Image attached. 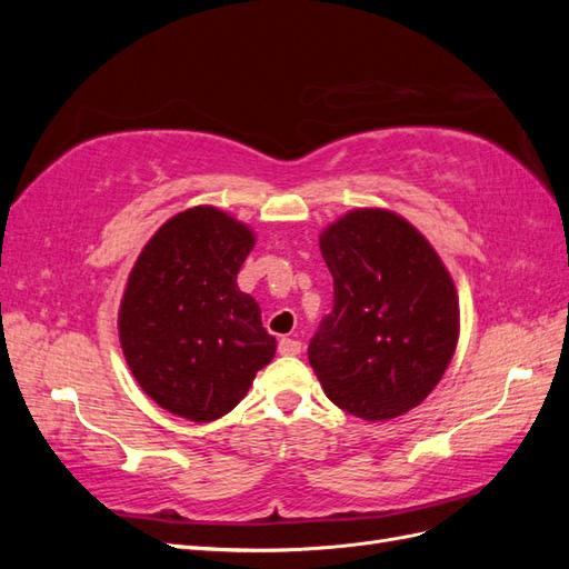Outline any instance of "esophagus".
Here are the masks:
<instances>
[{"instance_id":"1","label":"esophagus","mask_w":569,"mask_h":569,"mask_svg":"<svg viewBox=\"0 0 569 569\" xmlns=\"http://www.w3.org/2000/svg\"><path fill=\"white\" fill-rule=\"evenodd\" d=\"M278 351H280L282 356H299V353H301V341L282 337L280 343H278Z\"/></svg>"}]
</instances>
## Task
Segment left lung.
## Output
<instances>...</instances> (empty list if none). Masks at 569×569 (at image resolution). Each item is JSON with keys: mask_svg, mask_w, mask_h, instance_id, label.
<instances>
[{"mask_svg": "<svg viewBox=\"0 0 569 569\" xmlns=\"http://www.w3.org/2000/svg\"><path fill=\"white\" fill-rule=\"evenodd\" d=\"M335 306L308 360L335 406L363 420L416 408L449 368L458 297L449 270L401 216L358 209L320 234Z\"/></svg>", "mask_w": 569, "mask_h": 569, "instance_id": "left-lung-1", "label": "left lung"}]
</instances>
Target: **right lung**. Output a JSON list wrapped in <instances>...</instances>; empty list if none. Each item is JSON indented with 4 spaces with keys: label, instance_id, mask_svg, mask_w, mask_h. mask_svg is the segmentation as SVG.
<instances>
[{
    "label": "right lung",
    "instance_id": "obj_1",
    "mask_svg": "<svg viewBox=\"0 0 569 569\" xmlns=\"http://www.w3.org/2000/svg\"><path fill=\"white\" fill-rule=\"evenodd\" d=\"M251 249L247 226L197 206L170 218L137 258L120 301V347L134 380L168 412L218 420L272 360L261 308L237 287Z\"/></svg>",
    "mask_w": 569,
    "mask_h": 569
}]
</instances>
